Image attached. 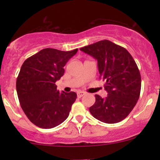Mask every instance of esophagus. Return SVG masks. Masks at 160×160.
<instances>
[{
	"mask_svg": "<svg viewBox=\"0 0 160 160\" xmlns=\"http://www.w3.org/2000/svg\"><path fill=\"white\" fill-rule=\"evenodd\" d=\"M85 94H86V93L84 92H82V91H79L78 92V96L79 97V98H81L82 95H84Z\"/></svg>",
	"mask_w": 160,
	"mask_h": 160,
	"instance_id": "obj_1",
	"label": "esophagus"
}]
</instances>
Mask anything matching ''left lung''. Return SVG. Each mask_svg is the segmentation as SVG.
I'll list each match as a JSON object with an SVG mask.
<instances>
[{
    "label": "left lung",
    "mask_w": 160,
    "mask_h": 160,
    "mask_svg": "<svg viewBox=\"0 0 160 160\" xmlns=\"http://www.w3.org/2000/svg\"><path fill=\"white\" fill-rule=\"evenodd\" d=\"M98 61L99 78L105 82L108 96L95 95L89 108L91 114L105 123L124 120L132 111L140 96L141 79L135 60L124 47L108 40L80 49Z\"/></svg>",
    "instance_id": "1"
}]
</instances>
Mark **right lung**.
<instances>
[{
  "label": "right lung",
  "instance_id": "1",
  "mask_svg": "<svg viewBox=\"0 0 160 160\" xmlns=\"http://www.w3.org/2000/svg\"><path fill=\"white\" fill-rule=\"evenodd\" d=\"M78 50L46 48L22 65L16 80L18 98L28 120L38 127H56L68 117L77 94L60 92L56 82L63 76L64 67Z\"/></svg>",
  "mask_w": 160,
  "mask_h": 160
}]
</instances>
